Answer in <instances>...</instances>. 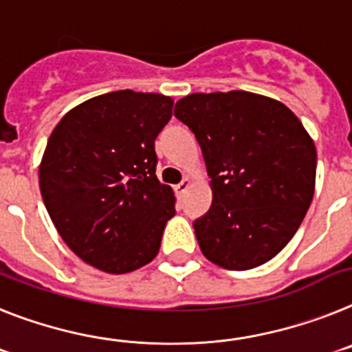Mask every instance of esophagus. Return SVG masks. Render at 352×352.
Segmentation results:
<instances>
[{"instance_id":"1","label":"esophagus","mask_w":352,"mask_h":352,"mask_svg":"<svg viewBox=\"0 0 352 352\" xmlns=\"http://www.w3.org/2000/svg\"><path fill=\"white\" fill-rule=\"evenodd\" d=\"M189 186H191V179H189V177H186V179L182 180L180 184L175 186V193L179 195V197H182V195L186 193V189H188Z\"/></svg>"}]
</instances>
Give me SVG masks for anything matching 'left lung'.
Returning <instances> with one entry per match:
<instances>
[{
    "label": "left lung",
    "instance_id": "obj_1",
    "mask_svg": "<svg viewBox=\"0 0 352 352\" xmlns=\"http://www.w3.org/2000/svg\"><path fill=\"white\" fill-rule=\"evenodd\" d=\"M175 117L197 136L212 206L193 223L201 253L230 271L282 252L316 191L317 151L285 104L252 91L191 94Z\"/></svg>",
    "mask_w": 352,
    "mask_h": 352
}]
</instances>
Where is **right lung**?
<instances>
[{
    "label": "right lung",
    "mask_w": 352,
    "mask_h": 352,
    "mask_svg": "<svg viewBox=\"0 0 352 352\" xmlns=\"http://www.w3.org/2000/svg\"><path fill=\"white\" fill-rule=\"evenodd\" d=\"M172 108L163 94L109 91L65 113L49 136L42 200L67 246L99 271L131 273L157 255L175 195L155 177L154 142Z\"/></svg>",
    "instance_id": "obj_1"
}]
</instances>
